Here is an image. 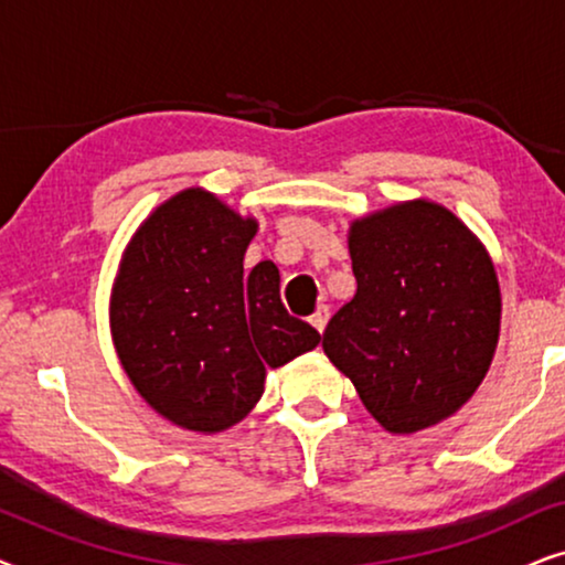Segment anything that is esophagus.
Masks as SVG:
<instances>
[{
  "mask_svg": "<svg viewBox=\"0 0 565 565\" xmlns=\"http://www.w3.org/2000/svg\"><path fill=\"white\" fill-rule=\"evenodd\" d=\"M327 321H329V306H319V308H316V311H313V316H311L313 329L321 334V331L327 329Z\"/></svg>",
  "mask_w": 565,
  "mask_h": 565,
  "instance_id": "34e87169",
  "label": "esophagus"
}]
</instances>
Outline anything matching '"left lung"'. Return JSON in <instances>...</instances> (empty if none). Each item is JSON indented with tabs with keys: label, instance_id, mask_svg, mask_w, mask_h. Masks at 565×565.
Wrapping results in <instances>:
<instances>
[{
	"label": "left lung",
	"instance_id": "left-lung-1",
	"mask_svg": "<svg viewBox=\"0 0 565 565\" xmlns=\"http://www.w3.org/2000/svg\"><path fill=\"white\" fill-rule=\"evenodd\" d=\"M358 292L331 316L323 352L396 435L447 419L481 385L499 339L497 273L447 207L414 200L354 221Z\"/></svg>",
	"mask_w": 565,
	"mask_h": 565
}]
</instances>
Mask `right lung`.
Instances as JSON below:
<instances>
[{"label": "right lung", "mask_w": 565, "mask_h": 565, "mask_svg": "<svg viewBox=\"0 0 565 565\" xmlns=\"http://www.w3.org/2000/svg\"><path fill=\"white\" fill-rule=\"evenodd\" d=\"M254 234L257 221L184 190L151 213L122 257L115 350L136 391L184 429L234 427L259 401L267 367L321 339L282 306L273 262L244 269Z\"/></svg>", "instance_id": "1"}]
</instances>
